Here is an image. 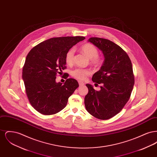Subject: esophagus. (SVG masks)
Instances as JSON below:
<instances>
[{
  "label": "esophagus",
  "mask_w": 157,
  "mask_h": 157,
  "mask_svg": "<svg viewBox=\"0 0 157 157\" xmlns=\"http://www.w3.org/2000/svg\"><path fill=\"white\" fill-rule=\"evenodd\" d=\"M78 83H79V86H83V85H85V83L83 82H81V81H78Z\"/></svg>",
  "instance_id": "obj_1"
}]
</instances>
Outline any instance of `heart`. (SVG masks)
Masks as SVG:
<instances>
[{"label": "heart", "instance_id": "obj_1", "mask_svg": "<svg viewBox=\"0 0 157 157\" xmlns=\"http://www.w3.org/2000/svg\"><path fill=\"white\" fill-rule=\"evenodd\" d=\"M82 52L90 60V63L95 66H101L104 62V58L102 56H98V49L92 44H85L82 45L81 48ZM75 49L74 48L70 49L67 51L65 55V60L68 65H72L74 63ZM91 74V71L88 69L76 68L72 72V75L74 78L78 80L85 81L88 76Z\"/></svg>", "mask_w": 157, "mask_h": 157}]
</instances>
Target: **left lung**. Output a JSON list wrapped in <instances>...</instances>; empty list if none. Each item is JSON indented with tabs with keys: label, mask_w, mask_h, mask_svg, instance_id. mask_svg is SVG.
<instances>
[{
	"label": "left lung",
	"mask_w": 157,
	"mask_h": 157,
	"mask_svg": "<svg viewBox=\"0 0 157 157\" xmlns=\"http://www.w3.org/2000/svg\"><path fill=\"white\" fill-rule=\"evenodd\" d=\"M88 41L102 51L105 61L92 78L96 84L102 83L101 90L86 85L89 91L85 98V108L94 117L108 120L118 114L130 98L135 82L132 63L126 52L112 41L96 37Z\"/></svg>",
	"instance_id": "8db88e82"
}]
</instances>
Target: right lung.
I'll list each match as a JSON object with an SVG mask.
<instances>
[{"mask_svg":"<svg viewBox=\"0 0 157 157\" xmlns=\"http://www.w3.org/2000/svg\"><path fill=\"white\" fill-rule=\"evenodd\" d=\"M85 39L53 37L39 44L28 53L23 67L22 78L29 101L37 112L45 115L60 112L78 88V82L67 78V74L63 85L55 80L57 74L67 68L65 57L67 51Z\"/></svg>","mask_w":157,"mask_h":157,"instance_id":"1","label":"right lung"}]
</instances>
